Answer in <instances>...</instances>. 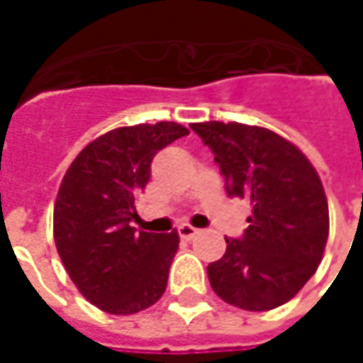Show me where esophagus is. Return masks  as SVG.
<instances>
[{"instance_id":"34e87169","label":"esophagus","mask_w":363,"mask_h":363,"mask_svg":"<svg viewBox=\"0 0 363 363\" xmlns=\"http://www.w3.org/2000/svg\"><path fill=\"white\" fill-rule=\"evenodd\" d=\"M196 233H198V229L189 225V223H182V225H179V235H181L182 241H190V239H194Z\"/></svg>"}]
</instances>
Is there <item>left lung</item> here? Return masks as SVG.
<instances>
[{"mask_svg":"<svg viewBox=\"0 0 363 363\" xmlns=\"http://www.w3.org/2000/svg\"><path fill=\"white\" fill-rule=\"evenodd\" d=\"M216 155L229 196L252 206L241 239L208 264L212 289L245 311H270L303 288L323 260L328 204L315 167L272 130L239 122L190 124Z\"/></svg>","mask_w":363,"mask_h":363,"instance_id":"1","label":"left lung"}]
</instances>
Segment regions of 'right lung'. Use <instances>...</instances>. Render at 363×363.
Returning <instances> with one entry per match:
<instances>
[{
	"label": "right lung",
	"mask_w": 363,
	"mask_h": 363,
	"mask_svg": "<svg viewBox=\"0 0 363 363\" xmlns=\"http://www.w3.org/2000/svg\"><path fill=\"white\" fill-rule=\"evenodd\" d=\"M189 130L177 122L111 130L85 145L62 179L54 241L82 296L111 315H132L165 294L179 233L135 231V198L159 150Z\"/></svg>",
	"instance_id": "1"
}]
</instances>
